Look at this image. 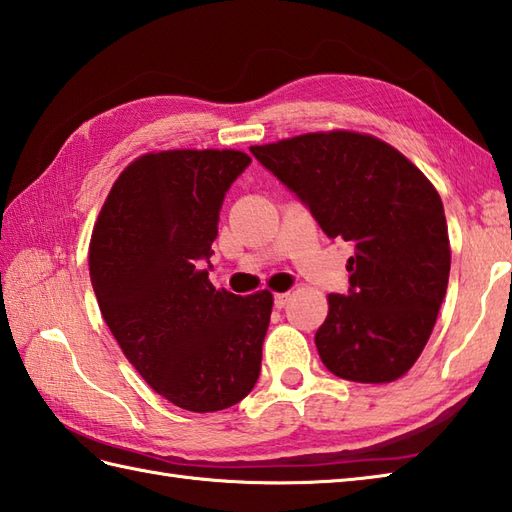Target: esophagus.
Instances as JSON below:
<instances>
[{
  "mask_svg": "<svg viewBox=\"0 0 512 512\" xmlns=\"http://www.w3.org/2000/svg\"><path fill=\"white\" fill-rule=\"evenodd\" d=\"M290 301V292H279V295H275V308H286Z\"/></svg>",
  "mask_w": 512,
  "mask_h": 512,
  "instance_id": "esophagus-1",
  "label": "esophagus"
}]
</instances>
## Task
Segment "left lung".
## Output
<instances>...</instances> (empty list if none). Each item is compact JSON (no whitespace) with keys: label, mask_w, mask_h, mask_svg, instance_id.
<instances>
[{"label":"left lung","mask_w":512,"mask_h":512,"mask_svg":"<svg viewBox=\"0 0 512 512\" xmlns=\"http://www.w3.org/2000/svg\"><path fill=\"white\" fill-rule=\"evenodd\" d=\"M330 239L354 244L350 290L330 295L314 334L323 365L354 383H391L418 361L447 295L444 206L418 167L374 136L306 134L250 147Z\"/></svg>","instance_id":"left-lung-1"}]
</instances>
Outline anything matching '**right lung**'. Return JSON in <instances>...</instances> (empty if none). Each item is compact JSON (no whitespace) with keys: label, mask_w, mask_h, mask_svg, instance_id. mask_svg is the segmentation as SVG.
I'll return each mask as SVG.
<instances>
[{"label":"right lung","mask_w":512,"mask_h":512,"mask_svg":"<svg viewBox=\"0 0 512 512\" xmlns=\"http://www.w3.org/2000/svg\"><path fill=\"white\" fill-rule=\"evenodd\" d=\"M248 165L233 149L147 154L118 176L92 231L90 281L107 328L151 389L195 413L233 407L262 369L273 295L209 281L222 202Z\"/></svg>","instance_id":"1"}]
</instances>
